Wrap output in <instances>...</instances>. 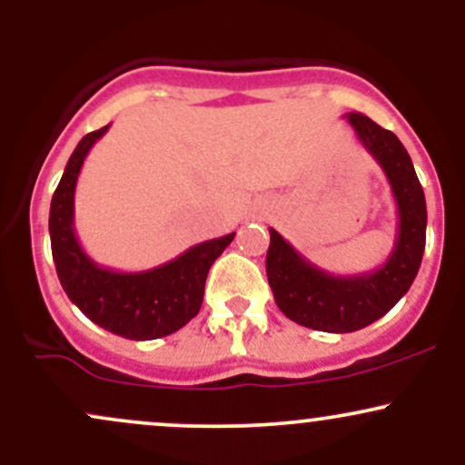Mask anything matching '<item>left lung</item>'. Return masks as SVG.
I'll list each match as a JSON object with an SVG mask.
<instances>
[{
  "label": "left lung",
  "mask_w": 465,
  "mask_h": 465,
  "mask_svg": "<svg viewBox=\"0 0 465 465\" xmlns=\"http://www.w3.org/2000/svg\"><path fill=\"white\" fill-rule=\"evenodd\" d=\"M365 151L391 185L398 207V233L391 255L378 269L359 275H332L314 266L275 229L266 251V277L275 303L291 322L322 332H356L391 311L418 275L426 244V201L407 148L362 114H348Z\"/></svg>",
  "instance_id": "1"
}]
</instances>
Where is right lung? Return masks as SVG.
<instances>
[{"label":"right lung","mask_w":465,"mask_h":465,"mask_svg":"<svg viewBox=\"0 0 465 465\" xmlns=\"http://www.w3.org/2000/svg\"><path fill=\"white\" fill-rule=\"evenodd\" d=\"M109 126L78 142L52 196V258L63 291L84 317L131 341L162 339L199 314L210 266L232 244L236 232L194 244L179 258L137 273H122L94 262L74 232V194L84 157Z\"/></svg>","instance_id":"add662e5"}]
</instances>
